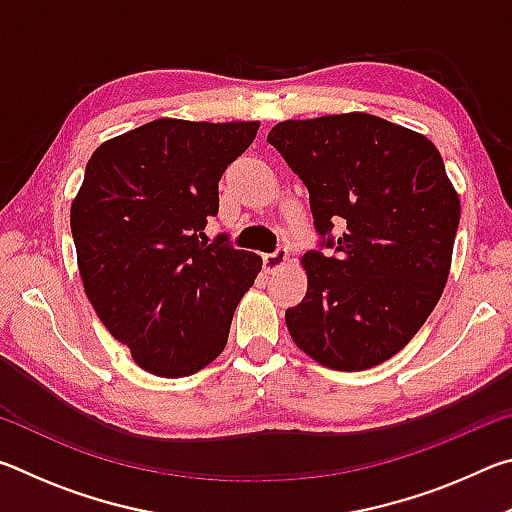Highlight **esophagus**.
I'll list each match as a JSON object with an SVG mask.
<instances>
[{"mask_svg":"<svg viewBox=\"0 0 512 512\" xmlns=\"http://www.w3.org/2000/svg\"><path fill=\"white\" fill-rule=\"evenodd\" d=\"M289 262V250L287 248H277L275 253L264 255V271L266 273H277L280 268L287 266Z\"/></svg>","mask_w":512,"mask_h":512,"instance_id":"1","label":"esophagus"}]
</instances>
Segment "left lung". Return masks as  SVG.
Returning a JSON list of instances; mask_svg holds the SVG:
<instances>
[{
  "label": "left lung",
  "mask_w": 512,
  "mask_h": 512,
  "mask_svg": "<svg viewBox=\"0 0 512 512\" xmlns=\"http://www.w3.org/2000/svg\"><path fill=\"white\" fill-rule=\"evenodd\" d=\"M275 146L309 189L336 248L302 255L307 293L289 334L320 366L359 372L395 357L429 318L452 268L461 201L429 137L368 112L287 119Z\"/></svg>",
  "instance_id": "left-lung-1"
}]
</instances>
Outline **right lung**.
Returning a JSON list of instances; mask_svg holds the SVG:
<instances>
[{"mask_svg": "<svg viewBox=\"0 0 512 512\" xmlns=\"http://www.w3.org/2000/svg\"><path fill=\"white\" fill-rule=\"evenodd\" d=\"M259 121L162 117L103 142L72 201L76 262L92 307L135 363L189 377L219 357L262 257L207 244L219 180Z\"/></svg>", "mask_w": 512, "mask_h": 512, "instance_id": "obj_1", "label": "right lung"}]
</instances>
